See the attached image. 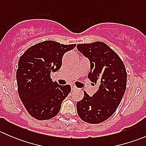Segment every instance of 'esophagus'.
Instances as JSON below:
<instances>
[{
  "label": "esophagus",
  "mask_w": 146,
  "mask_h": 146,
  "mask_svg": "<svg viewBox=\"0 0 146 146\" xmlns=\"http://www.w3.org/2000/svg\"><path fill=\"white\" fill-rule=\"evenodd\" d=\"M71 89H72V90H78V88L77 87L75 86V85H72Z\"/></svg>",
  "instance_id": "1"
}]
</instances>
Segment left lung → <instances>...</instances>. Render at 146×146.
<instances>
[{"instance_id":"1","label":"left lung","mask_w":146,"mask_h":146,"mask_svg":"<svg viewBox=\"0 0 146 146\" xmlns=\"http://www.w3.org/2000/svg\"><path fill=\"white\" fill-rule=\"evenodd\" d=\"M77 48L90 61L88 78L99 84V89L78 102L79 117L89 123H100L110 118L117 110L126 88L127 73L118 54L104 42L78 44Z\"/></svg>"}]
</instances>
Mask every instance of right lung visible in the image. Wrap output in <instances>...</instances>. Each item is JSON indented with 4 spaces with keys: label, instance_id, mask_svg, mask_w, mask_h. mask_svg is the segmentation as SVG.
Returning <instances> with one entry per match:
<instances>
[{
    "label": "right lung",
    "instance_id": "add662e5",
    "mask_svg": "<svg viewBox=\"0 0 146 146\" xmlns=\"http://www.w3.org/2000/svg\"><path fill=\"white\" fill-rule=\"evenodd\" d=\"M76 46L44 41L29 47L20 56L16 72L17 90L26 110L35 119L47 120L59 112L71 88L53 82L51 72L59 70L63 56Z\"/></svg>",
    "mask_w": 146,
    "mask_h": 146
}]
</instances>
